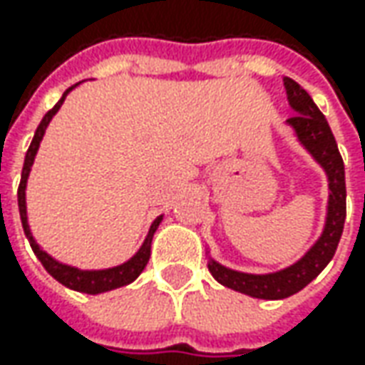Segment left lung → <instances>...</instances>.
I'll return each mask as SVG.
<instances>
[{"mask_svg": "<svg viewBox=\"0 0 365 365\" xmlns=\"http://www.w3.org/2000/svg\"><path fill=\"white\" fill-rule=\"evenodd\" d=\"M284 87H287L288 106L294 111V115L287 120V123L292 128L299 144L315 158L317 164L327 175L329 199H327V215H325L323 232L317 237L315 244L304 252L302 258L276 272H240L219 264L211 256L207 262L209 272L213 274L219 284L264 301L287 299L290 294H297L309 282H313L335 256L345 223V168L329 123L319 111L311 95L297 81L287 77Z\"/></svg>", "mask_w": 365, "mask_h": 365, "instance_id": "8db88e82", "label": "left lung"}]
</instances>
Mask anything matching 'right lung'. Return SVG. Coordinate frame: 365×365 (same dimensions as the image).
Wrapping results in <instances>:
<instances>
[{
  "instance_id": "right-lung-1",
  "label": "right lung",
  "mask_w": 365,
  "mask_h": 365,
  "mask_svg": "<svg viewBox=\"0 0 365 365\" xmlns=\"http://www.w3.org/2000/svg\"><path fill=\"white\" fill-rule=\"evenodd\" d=\"M78 85V83H77ZM77 85L68 87L66 91L63 93L61 101L56 106L50 109L48 113L42 118L40 125L36 128L34 138H32V144L26 152V158H24V168H21V180H20V189H18V207H20V219H21V227H24V233L28 237V242L34 250L36 258L42 262V266L46 268V272L58 280L63 287L71 288V290H77V292H85V294H101V292H107V290H113V288L125 287L133 282L142 270L146 268L148 259H150V245H152V237H154V232L158 230L160 225V217L154 219V223L150 225V232H148L144 244L140 245V250L133 254L132 258L128 262H123L120 266H111V268H103V270H81L77 266H71V264H63L56 258H52L48 252H44L38 242L32 235V230H30V223H28V209H26V187H28V176H30V170H32V164H34L36 154H38V148H40V142L46 133V128H48L50 120L56 115V111L61 109V106L64 103L66 95L73 91Z\"/></svg>"
}]
</instances>
